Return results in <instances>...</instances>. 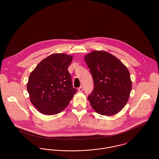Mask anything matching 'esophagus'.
Instances as JSON below:
<instances>
[{
  "instance_id": "34e87169",
  "label": "esophagus",
  "mask_w": 159,
  "mask_h": 159,
  "mask_svg": "<svg viewBox=\"0 0 159 159\" xmlns=\"http://www.w3.org/2000/svg\"><path fill=\"white\" fill-rule=\"evenodd\" d=\"M78 90V92H83V90H84V89H83V87L82 86H80V87H79Z\"/></svg>"
}]
</instances>
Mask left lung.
I'll use <instances>...</instances> for the list:
<instances>
[{"mask_svg": "<svg viewBox=\"0 0 159 159\" xmlns=\"http://www.w3.org/2000/svg\"><path fill=\"white\" fill-rule=\"evenodd\" d=\"M92 76L94 88L88 99L98 114L111 116L126 105L132 81L127 67L110 53L94 51L84 57Z\"/></svg>", "mask_w": 159, "mask_h": 159, "instance_id": "8db88e82", "label": "left lung"}]
</instances>
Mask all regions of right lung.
<instances>
[{"instance_id":"add662e5","label":"right lung","mask_w":159,"mask_h":159,"mask_svg":"<svg viewBox=\"0 0 159 159\" xmlns=\"http://www.w3.org/2000/svg\"><path fill=\"white\" fill-rule=\"evenodd\" d=\"M72 59L65 54H52L42 61L30 73L27 92L32 103L41 113H59L77 92L68 71Z\"/></svg>"}]
</instances>
